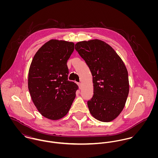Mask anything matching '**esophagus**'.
Here are the masks:
<instances>
[{
  "label": "esophagus",
  "mask_w": 158,
  "mask_h": 158,
  "mask_svg": "<svg viewBox=\"0 0 158 158\" xmlns=\"http://www.w3.org/2000/svg\"><path fill=\"white\" fill-rule=\"evenodd\" d=\"M78 86H79V88L81 89V84L80 83H78Z\"/></svg>",
  "instance_id": "1"
}]
</instances>
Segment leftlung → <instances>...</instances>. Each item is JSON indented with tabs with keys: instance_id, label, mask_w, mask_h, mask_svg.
<instances>
[{
	"instance_id": "left-lung-1",
	"label": "left lung",
	"mask_w": 158,
	"mask_h": 158,
	"mask_svg": "<svg viewBox=\"0 0 158 158\" xmlns=\"http://www.w3.org/2000/svg\"><path fill=\"white\" fill-rule=\"evenodd\" d=\"M75 48L90 69L94 95L88 101L91 115L108 122L123 110L129 93L127 69L113 48L98 40L77 43Z\"/></svg>"
}]
</instances>
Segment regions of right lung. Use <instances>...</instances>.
Instances as JSON below:
<instances>
[{
  "label": "right lung",
  "instance_id": "obj_1",
  "mask_svg": "<svg viewBox=\"0 0 158 158\" xmlns=\"http://www.w3.org/2000/svg\"><path fill=\"white\" fill-rule=\"evenodd\" d=\"M74 43L51 40L35 55L28 72V88L38 111L50 120L68 114L78 85L68 80L67 62Z\"/></svg>",
  "mask_w": 158,
  "mask_h": 158
}]
</instances>
